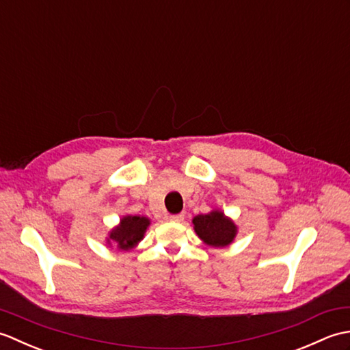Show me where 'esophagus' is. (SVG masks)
Wrapping results in <instances>:
<instances>
[{"label": "esophagus", "mask_w": 350, "mask_h": 350, "mask_svg": "<svg viewBox=\"0 0 350 350\" xmlns=\"http://www.w3.org/2000/svg\"><path fill=\"white\" fill-rule=\"evenodd\" d=\"M183 218H185V213L170 215V217H168V219H170V221H173V222H180V221H183Z\"/></svg>", "instance_id": "1"}]
</instances>
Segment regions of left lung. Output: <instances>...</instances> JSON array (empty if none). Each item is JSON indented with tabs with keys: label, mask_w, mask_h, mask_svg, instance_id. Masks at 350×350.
Segmentation results:
<instances>
[{
	"label": "left lung",
	"mask_w": 350,
	"mask_h": 350,
	"mask_svg": "<svg viewBox=\"0 0 350 350\" xmlns=\"http://www.w3.org/2000/svg\"><path fill=\"white\" fill-rule=\"evenodd\" d=\"M192 224H194V230L200 239L215 248L227 247L234 241L237 233L234 222L218 209L204 215H197L192 219Z\"/></svg>",
	"instance_id": "1"
}]
</instances>
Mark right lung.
I'll return each instance as SVG.
<instances>
[{
  "label": "right lung",
  "instance_id": "obj_1",
  "mask_svg": "<svg viewBox=\"0 0 350 350\" xmlns=\"http://www.w3.org/2000/svg\"><path fill=\"white\" fill-rule=\"evenodd\" d=\"M150 219L139 215H126L120 219V224L109 232L108 243H116L118 250L129 251L135 248L139 241H143Z\"/></svg>",
  "mask_w": 350,
  "mask_h": 350
}]
</instances>
